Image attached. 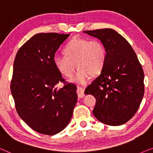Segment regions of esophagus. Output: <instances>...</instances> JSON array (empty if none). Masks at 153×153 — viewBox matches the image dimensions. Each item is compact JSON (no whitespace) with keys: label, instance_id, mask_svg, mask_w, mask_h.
Returning a JSON list of instances; mask_svg holds the SVG:
<instances>
[{"label":"esophagus","instance_id":"obj_1","mask_svg":"<svg viewBox=\"0 0 153 153\" xmlns=\"http://www.w3.org/2000/svg\"><path fill=\"white\" fill-rule=\"evenodd\" d=\"M84 91H85L84 88H82V87H78V89H77V94H78V96L79 98H83L85 97Z\"/></svg>","mask_w":153,"mask_h":153}]
</instances>
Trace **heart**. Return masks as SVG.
I'll use <instances>...</instances> for the list:
<instances>
[{"mask_svg": "<svg viewBox=\"0 0 153 153\" xmlns=\"http://www.w3.org/2000/svg\"><path fill=\"white\" fill-rule=\"evenodd\" d=\"M64 52L65 55L54 56V66L59 72L70 78L77 65L78 70L72 80L80 85L88 82L91 74L100 73L106 60L105 47L98 40L75 38L66 45Z\"/></svg>", "mask_w": 153, "mask_h": 153, "instance_id": "1", "label": "heart"}]
</instances>
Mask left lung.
Returning a JSON list of instances; mask_svg holds the SVG:
<instances>
[{
    "label": "left lung",
    "instance_id": "obj_1",
    "mask_svg": "<svg viewBox=\"0 0 153 153\" xmlns=\"http://www.w3.org/2000/svg\"><path fill=\"white\" fill-rule=\"evenodd\" d=\"M83 32L100 40L106 50L101 74L85 89L96 99L94 115L105 125H123L135 115L144 95L142 66L127 40L115 30Z\"/></svg>",
    "mask_w": 153,
    "mask_h": 153
}]
</instances>
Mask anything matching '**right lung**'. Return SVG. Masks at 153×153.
<instances>
[{"label":"right lung","mask_w":153,"mask_h":153,"mask_svg":"<svg viewBox=\"0 0 153 153\" xmlns=\"http://www.w3.org/2000/svg\"><path fill=\"white\" fill-rule=\"evenodd\" d=\"M70 34L41 33L16 54L11 93L18 115L34 131L53 136L70 123L77 103V87L66 83L54 66L56 50ZM60 82L65 83L58 88Z\"/></svg>","instance_id":"right-lung-1"}]
</instances>
